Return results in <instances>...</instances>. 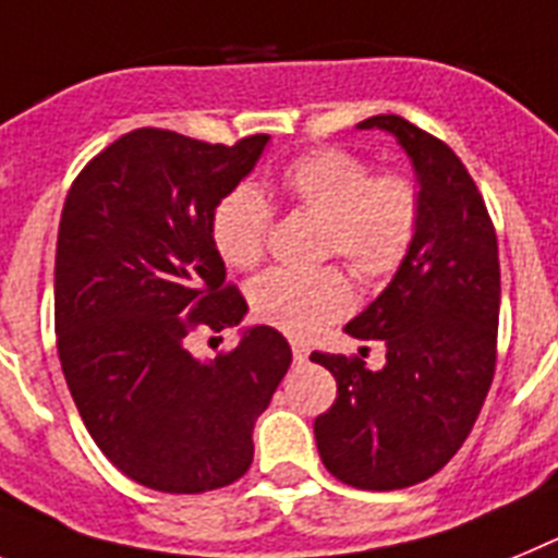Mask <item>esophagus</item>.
I'll return each mask as SVG.
<instances>
[{
	"instance_id": "34e87169",
	"label": "esophagus",
	"mask_w": 558,
	"mask_h": 558,
	"mask_svg": "<svg viewBox=\"0 0 558 558\" xmlns=\"http://www.w3.org/2000/svg\"><path fill=\"white\" fill-rule=\"evenodd\" d=\"M292 357L294 363H306L308 360V345L303 340H292Z\"/></svg>"
}]
</instances>
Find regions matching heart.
Instances as JSON below:
<instances>
[{
    "instance_id": "b5f03b06",
    "label": "heart",
    "mask_w": 558,
    "mask_h": 558,
    "mask_svg": "<svg viewBox=\"0 0 558 558\" xmlns=\"http://www.w3.org/2000/svg\"><path fill=\"white\" fill-rule=\"evenodd\" d=\"M278 198L323 218V255H340L363 280L395 275L420 232L423 201L402 172H372L345 149L303 153L278 172ZM271 204L252 184H238L215 204L209 235L223 264L252 269L266 252ZM252 312L275 329L306 337L343 317L351 283L337 266L269 269L252 283Z\"/></svg>"
}]
</instances>
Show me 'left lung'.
<instances>
[{"label":"left lung","instance_id":"1","mask_svg":"<svg viewBox=\"0 0 558 558\" xmlns=\"http://www.w3.org/2000/svg\"><path fill=\"white\" fill-rule=\"evenodd\" d=\"M400 142L420 181V232L395 280L345 326L380 340L386 366L312 351L337 397L315 420L331 476L363 490H397L446 468L474 428L496 368L499 252L488 207L446 142L400 116H372Z\"/></svg>","mask_w":558,"mask_h":558}]
</instances>
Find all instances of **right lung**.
<instances>
[{"label":"right lung","mask_w":558,"mask_h":558,"mask_svg":"<svg viewBox=\"0 0 558 558\" xmlns=\"http://www.w3.org/2000/svg\"><path fill=\"white\" fill-rule=\"evenodd\" d=\"M266 142L133 130L64 198L53 289L64 380L101 453L144 488L204 494L241 480L255 420L292 363L271 326H252L215 360L186 349L190 331H223L246 315L209 218Z\"/></svg>","instance_id":"right-lung-1"}]
</instances>
